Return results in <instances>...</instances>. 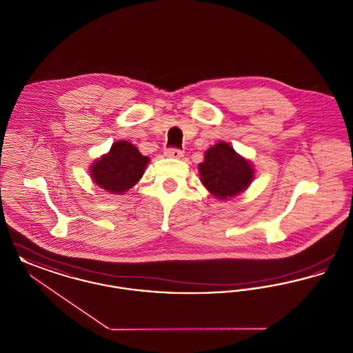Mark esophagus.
<instances>
[{
    "instance_id": "obj_1",
    "label": "esophagus",
    "mask_w": 353,
    "mask_h": 353,
    "mask_svg": "<svg viewBox=\"0 0 353 353\" xmlns=\"http://www.w3.org/2000/svg\"><path fill=\"white\" fill-rule=\"evenodd\" d=\"M164 154H165L167 157L180 159V157H183V151H181V150H177V148H168V150H165Z\"/></svg>"
}]
</instances>
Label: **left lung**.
<instances>
[{"label": "left lung", "instance_id": "8db88e82", "mask_svg": "<svg viewBox=\"0 0 353 353\" xmlns=\"http://www.w3.org/2000/svg\"><path fill=\"white\" fill-rule=\"evenodd\" d=\"M199 172L203 186L219 200L233 199L254 180L252 163L239 156L226 141H219L205 152Z\"/></svg>", "mask_w": 353, "mask_h": 353}]
</instances>
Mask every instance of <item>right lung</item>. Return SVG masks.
Here are the masks:
<instances>
[{"label":"right lung","instance_id":"obj_1","mask_svg":"<svg viewBox=\"0 0 353 353\" xmlns=\"http://www.w3.org/2000/svg\"><path fill=\"white\" fill-rule=\"evenodd\" d=\"M148 163L150 157L143 156L134 144L119 140L108 153L92 163L90 173L92 181L101 189L123 194L139 183Z\"/></svg>","mask_w":353,"mask_h":353}]
</instances>
